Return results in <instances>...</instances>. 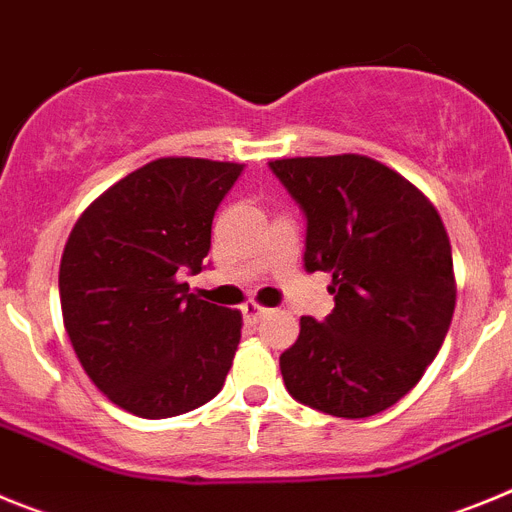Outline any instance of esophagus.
<instances>
[{
	"mask_svg": "<svg viewBox=\"0 0 512 512\" xmlns=\"http://www.w3.org/2000/svg\"><path fill=\"white\" fill-rule=\"evenodd\" d=\"M241 312H243V320H246L248 325H256L266 315V307L256 305V302H246V305L241 307Z\"/></svg>",
	"mask_w": 512,
	"mask_h": 512,
	"instance_id": "34e87169",
	"label": "esophagus"
}]
</instances>
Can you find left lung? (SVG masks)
<instances>
[{
    "instance_id": "left-lung-1",
    "label": "left lung",
    "mask_w": 512,
    "mask_h": 512,
    "mask_svg": "<svg viewBox=\"0 0 512 512\" xmlns=\"http://www.w3.org/2000/svg\"><path fill=\"white\" fill-rule=\"evenodd\" d=\"M307 220L305 269L333 274L336 307L300 320L279 356L297 402L336 418H369L420 382L456 305L451 243L436 207L374 158L269 161Z\"/></svg>"
}]
</instances>
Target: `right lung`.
Segmentation results:
<instances>
[{
	"label": "right lung",
	"mask_w": 512,
	"mask_h": 512,
	"mask_svg": "<svg viewBox=\"0 0 512 512\" xmlns=\"http://www.w3.org/2000/svg\"><path fill=\"white\" fill-rule=\"evenodd\" d=\"M243 164L156 158L84 210L61 256L63 325L84 372L117 408L174 418L223 390L241 312L189 295L212 217Z\"/></svg>",
	"instance_id": "right-lung-1"
}]
</instances>
